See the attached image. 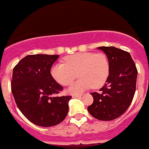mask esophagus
<instances>
[{
	"mask_svg": "<svg viewBox=\"0 0 149 149\" xmlns=\"http://www.w3.org/2000/svg\"><path fill=\"white\" fill-rule=\"evenodd\" d=\"M72 97L73 98H80V97H81V95H73Z\"/></svg>",
	"mask_w": 149,
	"mask_h": 149,
	"instance_id": "esophagus-1",
	"label": "esophagus"
}]
</instances>
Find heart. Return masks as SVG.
I'll return each instance as SVG.
<instances>
[{
	"label": "heart",
	"mask_w": 149,
	"mask_h": 149,
	"mask_svg": "<svg viewBox=\"0 0 149 149\" xmlns=\"http://www.w3.org/2000/svg\"><path fill=\"white\" fill-rule=\"evenodd\" d=\"M51 76L63 86H68L78 76V81L72 84L68 92L81 93L91 86L98 89L106 83L110 74V63L103 54L84 52L67 56L65 63L58 62L51 69Z\"/></svg>",
	"instance_id": "obj_1"
}]
</instances>
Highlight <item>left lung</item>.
Returning a JSON list of instances; mask_svg holds the SVG:
<instances>
[{
  "mask_svg": "<svg viewBox=\"0 0 149 149\" xmlns=\"http://www.w3.org/2000/svg\"><path fill=\"white\" fill-rule=\"evenodd\" d=\"M106 54L110 63V74L101 93H90L93 103L88 107V111L94 118L110 121L127 110L136 91L137 69L131 54L119 48L98 47Z\"/></svg>",
  "mask_w": 149,
  "mask_h": 149,
  "instance_id": "obj_1",
  "label": "left lung"
}]
</instances>
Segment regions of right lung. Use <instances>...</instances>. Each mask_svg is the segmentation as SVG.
Wrapping results in <instances>:
<instances>
[{"label":"right lung","instance_id":"1","mask_svg":"<svg viewBox=\"0 0 149 149\" xmlns=\"http://www.w3.org/2000/svg\"><path fill=\"white\" fill-rule=\"evenodd\" d=\"M59 55H27L14 67L11 89L18 109L30 122L51 127L64 120L72 96H56L63 86L51 76Z\"/></svg>","mask_w":149,"mask_h":149}]
</instances>
